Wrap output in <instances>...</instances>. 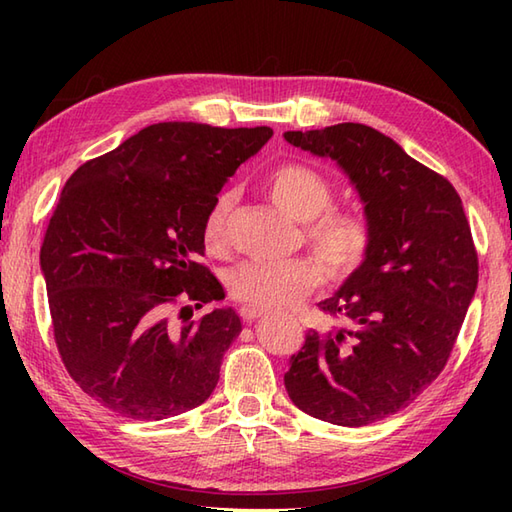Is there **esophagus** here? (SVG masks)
Returning a JSON list of instances; mask_svg holds the SVG:
<instances>
[{
  "instance_id": "34e87169",
  "label": "esophagus",
  "mask_w": 512,
  "mask_h": 512,
  "mask_svg": "<svg viewBox=\"0 0 512 512\" xmlns=\"http://www.w3.org/2000/svg\"><path fill=\"white\" fill-rule=\"evenodd\" d=\"M239 314H242V319H244L246 323H253V321H257L259 317H264L266 310H262V308H248V306H244V308H242V312H239Z\"/></svg>"
}]
</instances>
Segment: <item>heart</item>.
I'll list each match as a JSON object with an SVG mask.
<instances>
[{
	"label": "heart",
	"mask_w": 512,
	"mask_h": 512,
	"mask_svg": "<svg viewBox=\"0 0 512 512\" xmlns=\"http://www.w3.org/2000/svg\"><path fill=\"white\" fill-rule=\"evenodd\" d=\"M264 189L275 206L292 220L306 224L308 244L330 277H350L365 262L372 244L367 220L356 213L328 211L334 198L332 187L317 171L299 162H286L266 173ZM233 204V193H220L204 215L202 242L213 255H222L228 248ZM321 279V266L314 259L301 257L286 264H242L231 270L226 284L228 295L244 306L275 310L295 306Z\"/></svg>",
	"instance_id": "b5f03b06"
}]
</instances>
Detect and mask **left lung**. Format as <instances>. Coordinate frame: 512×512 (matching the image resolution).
<instances>
[{
    "label": "left lung",
    "instance_id": "obj_1",
    "mask_svg": "<svg viewBox=\"0 0 512 512\" xmlns=\"http://www.w3.org/2000/svg\"><path fill=\"white\" fill-rule=\"evenodd\" d=\"M284 138L336 162L372 231L365 262L319 303L343 328L306 334L286 391L312 418L365 427L405 409L447 365L477 290L471 226L451 182L374 127Z\"/></svg>",
    "mask_w": 512,
    "mask_h": 512
}]
</instances>
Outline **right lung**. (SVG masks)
<instances>
[{"label":"right lung","mask_w":512,"mask_h":512,"mask_svg":"<svg viewBox=\"0 0 512 512\" xmlns=\"http://www.w3.org/2000/svg\"><path fill=\"white\" fill-rule=\"evenodd\" d=\"M270 136L149 125L65 182L39 257L54 341L76 385L118 416L165 420L213 394L242 321L226 306L182 325L169 314L224 299L198 264L202 222Z\"/></svg>","instance_id":"obj_1"}]
</instances>
